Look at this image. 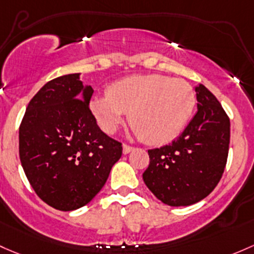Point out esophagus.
I'll list each match as a JSON object with an SVG mask.
<instances>
[{"instance_id":"34e87169","label":"esophagus","mask_w":254,"mask_h":254,"mask_svg":"<svg viewBox=\"0 0 254 254\" xmlns=\"http://www.w3.org/2000/svg\"><path fill=\"white\" fill-rule=\"evenodd\" d=\"M132 149H134V147H131V146L127 145V143H124V145H123V153H124V154L130 153V152H131Z\"/></svg>"}]
</instances>
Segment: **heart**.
Listing matches in <instances>:
<instances>
[{"label": "heart", "instance_id": "b5f03b06", "mask_svg": "<svg viewBox=\"0 0 254 254\" xmlns=\"http://www.w3.org/2000/svg\"><path fill=\"white\" fill-rule=\"evenodd\" d=\"M196 96L186 81L161 74L131 75L113 82L90 107L107 134H114L130 113V125L145 142L164 145L181 134L193 112Z\"/></svg>", "mask_w": 254, "mask_h": 254}]
</instances>
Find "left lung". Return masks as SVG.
Returning a JSON list of instances; mask_svg holds the SVG:
<instances>
[{"label": "left lung", "mask_w": 254, "mask_h": 254, "mask_svg": "<svg viewBox=\"0 0 254 254\" xmlns=\"http://www.w3.org/2000/svg\"><path fill=\"white\" fill-rule=\"evenodd\" d=\"M197 113L183 134L161 148L149 149L142 174L149 191L173 207L205 198L218 185L226 165L230 119L207 87L194 89Z\"/></svg>", "instance_id": "left-lung-1"}]
</instances>
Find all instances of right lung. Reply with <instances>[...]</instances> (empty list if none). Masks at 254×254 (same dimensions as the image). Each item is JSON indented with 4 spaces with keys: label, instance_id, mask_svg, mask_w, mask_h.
<instances>
[{
    "label": "right lung",
    "instance_id": "obj_1",
    "mask_svg": "<svg viewBox=\"0 0 254 254\" xmlns=\"http://www.w3.org/2000/svg\"><path fill=\"white\" fill-rule=\"evenodd\" d=\"M92 93L79 73L56 78L31 98L21 120V167L37 196L58 210L89 203L122 157V143L90 111Z\"/></svg>",
    "mask_w": 254,
    "mask_h": 254
}]
</instances>
